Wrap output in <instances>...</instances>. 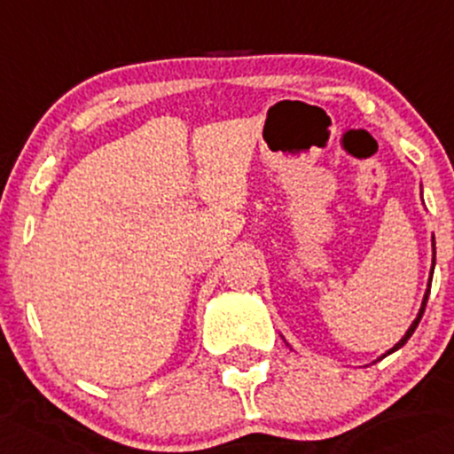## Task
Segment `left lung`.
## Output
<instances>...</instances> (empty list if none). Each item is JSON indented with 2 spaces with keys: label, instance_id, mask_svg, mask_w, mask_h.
<instances>
[{
  "label": "left lung",
  "instance_id": "1",
  "mask_svg": "<svg viewBox=\"0 0 454 454\" xmlns=\"http://www.w3.org/2000/svg\"><path fill=\"white\" fill-rule=\"evenodd\" d=\"M433 270H435V259H433ZM433 270H431V278H428V289H427V294H424V300H422V309H419L418 317H416V319H413V324H411V326H409V331H407V333H404V337H403V340H400L398 343H395V346H394V348H391V350H387V352H385V355H383V356H387V355H391V352H394V350H398V348H403V346H404V343H407V340H409V337H411V335H413V331H416V328H418L419 319H422V315H424V309H427V300H428V294H431V280H433ZM383 356H380V359H383Z\"/></svg>",
  "mask_w": 454,
  "mask_h": 454
}]
</instances>
